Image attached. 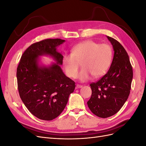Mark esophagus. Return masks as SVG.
Here are the masks:
<instances>
[{
    "mask_svg": "<svg viewBox=\"0 0 146 146\" xmlns=\"http://www.w3.org/2000/svg\"><path fill=\"white\" fill-rule=\"evenodd\" d=\"M82 87H83L82 85H76V88H77V89H78V88H81Z\"/></svg>",
    "mask_w": 146,
    "mask_h": 146,
    "instance_id": "1",
    "label": "esophagus"
}]
</instances>
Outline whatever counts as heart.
<instances>
[{"label":"heart","instance_id":"heart-1","mask_svg":"<svg viewBox=\"0 0 146 146\" xmlns=\"http://www.w3.org/2000/svg\"><path fill=\"white\" fill-rule=\"evenodd\" d=\"M112 58L113 50L110 45L86 40L74 46L71 54L63 56L62 64L66 75L75 78L81 63L82 69L78 78L84 82L89 80L92 76L94 78L104 76L111 65Z\"/></svg>","mask_w":146,"mask_h":146}]
</instances>
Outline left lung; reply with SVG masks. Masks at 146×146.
Returning a JSON list of instances; mask_svg holds the SVG:
<instances>
[{"label":"left lung","instance_id":"obj_1","mask_svg":"<svg viewBox=\"0 0 146 146\" xmlns=\"http://www.w3.org/2000/svg\"><path fill=\"white\" fill-rule=\"evenodd\" d=\"M113 46L114 56L107 73L90 85L92 94L87 104L91 112L106 118L117 113L130 94L133 69L129 55L116 39L107 36Z\"/></svg>","mask_w":146,"mask_h":146}]
</instances>
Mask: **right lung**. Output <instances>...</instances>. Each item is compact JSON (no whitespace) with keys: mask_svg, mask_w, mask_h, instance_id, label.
<instances>
[{"mask_svg":"<svg viewBox=\"0 0 146 146\" xmlns=\"http://www.w3.org/2000/svg\"><path fill=\"white\" fill-rule=\"evenodd\" d=\"M64 42L61 39H47L33 44L24 52L17 66L20 98L29 111L41 120L51 121L58 117L76 87L60 66L63 56L57 47ZM42 56L51 57L55 63L43 65Z\"/></svg>","mask_w":146,"mask_h":146,"instance_id":"add662e5","label":"right lung"}]
</instances>
